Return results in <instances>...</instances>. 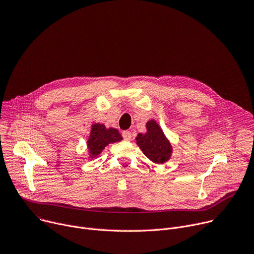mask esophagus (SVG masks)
Masks as SVG:
<instances>
[{"label": "esophagus", "mask_w": 254, "mask_h": 254, "mask_svg": "<svg viewBox=\"0 0 254 254\" xmlns=\"http://www.w3.org/2000/svg\"><path fill=\"white\" fill-rule=\"evenodd\" d=\"M122 136H123V138H124V140H130L131 139V137H132V135H131V132L130 131H128V130H126V131H123L122 132Z\"/></svg>", "instance_id": "esophagus-1"}]
</instances>
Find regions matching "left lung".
I'll list each match as a JSON object with an SVG mask.
<instances>
[{
	"instance_id": "left-lung-1",
	"label": "left lung",
	"mask_w": 254,
	"mask_h": 254,
	"mask_svg": "<svg viewBox=\"0 0 254 254\" xmlns=\"http://www.w3.org/2000/svg\"><path fill=\"white\" fill-rule=\"evenodd\" d=\"M146 128V133L137 135L136 143L150 161L155 164H164L171 157L172 146L157 122L148 121Z\"/></svg>"
}]
</instances>
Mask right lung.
Masks as SVG:
<instances>
[{"label":"right lung","mask_w":254,"mask_h":254,"mask_svg":"<svg viewBox=\"0 0 254 254\" xmlns=\"http://www.w3.org/2000/svg\"><path fill=\"white\" fill-rule=\"evenodd\" d=\"M121 140L122 136L117 129H106L105 125L99 123L92 125L90 136L87 141L90 157H97V154H100L109 143L118 142Z\"/></svg>","instance_id":"1"}]
</instances>
